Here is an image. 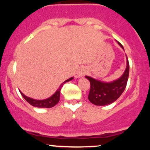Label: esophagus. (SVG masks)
Returning <instances> with one entry per match:
<instances>
[{
  "label": "esophagus",
  "mask_w": 150,
  "mask_h": 150,
  "mask_svg": "<svg viewBox=\"0 0 150 150\" xmlns=\"http://www.w3.org/2000/svg\"><path fill=\"white\" fill-rule=\"evenodd\" d=\"M86 73H87V70L85 69H81L80 70V71L78 72V74H77V75H78L79 77H82L83 75H85Z\"/></svg>",
  "instance_id": "obj_1"
}]
</instances>
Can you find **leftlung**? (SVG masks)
Returning <instances> with one entry per match:
<instances>
[{"label": "left lung", "mask_w": 150, "mask_h": 150, "mask_svg": "<svg viewBox=\"0 0 150 150\" xmlns=\"http://www.w3.org/2000/svg\"><path fill=\"white\" fill-rule=\"evenodd\" d=\"M118 44L123 49L119 42ZM127 65L125 72L120 78L110 82H101L89 76H85L90 82L88 99L93 104L105 106L112 104L119 98L125 90L129 76V63L126 56Z\"/></svg>", "instance_id": "8db88e82"}]
</instances>
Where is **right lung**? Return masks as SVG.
<instances>
[{"mask_svg": "<svg viewBox=\"0 0 150 150\" xmlns=\"http://www.w3.org/2000/svg\"><path fill=\"white\" fill-rule=\"evenodd\" d=\"M73 79V77H70V79H68V80L63 82L61 85V86L58 87V89L56 90V92H55L51 97L48 98V99H44V100H37V99H32V98L25 96L21 91H20V94H22V97H24V99H25L29 104L32 105V106L38 108H51L53 107V106H54L55 105L57 104L58 101L60 100V92H61V89L62 88V87H63V85H64L65 82H68V81L72 80Z\"/></svg>", "mask_w": 150, "mask_h": 150, "instance_id": "1", "label": "right lung"}]
</instances>
